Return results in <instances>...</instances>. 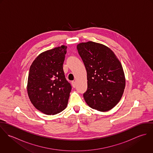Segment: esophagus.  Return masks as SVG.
<instances>
[{"label": "esophagus", "mask_w": 153, "mask_h": 153, "mask_svg": "<svg viewBox=\"0 0 153 153\" xmlns=\"http://www.w3.org/2000/svg\"><path fill=\"white\" fill-rule=\"evenodd\" d=\"M72 85L74 88L76 87V82L75 81H72Z\"/></svg>", "instance_id": "esophagus-1"}]
</instances>
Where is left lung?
<instances>
[{
  "instance_id": "left-lung-1",
  "label": "left lung",
  "mask_w": 153,
  "mask_h": 153,
  "mask_svg": "<svg viewBox=\"0 0 153 153\" xmlns=\"http://www.w3.org/2000/svg\"><path fill=\"white\" fill-rule=\"evenodd\" d=\"M77 49L87 72V90L83 95L85 102L93 109L109 111L118 103L126 86L121 62L102 44L82 42Z\"/></svg>"
}]
</instances>
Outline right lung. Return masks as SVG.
Wrapping results in <instances>:
<instances>
[{
  "label": "right lung",
  "instance_id": "obj_1",
  "mask_svg": "<svg viewBox=\"0 0 153 153\" xmlns=\"http://www.w3.org/2000/svg\"><path fill=\"white\" fill-rule=\"evenodd\" d=\"M67 47L62 45L41 53L29 69L27 91L33 106L47 115L65 109L71 91L63 69Z\"/></svg>",
  "mask_w": 153,
  "mask_h": 153
}]
</instances>
